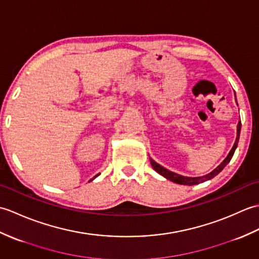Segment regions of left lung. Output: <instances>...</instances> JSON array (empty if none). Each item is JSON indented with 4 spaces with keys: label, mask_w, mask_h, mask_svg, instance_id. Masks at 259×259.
Here are the masks:
<instances>
[{
    "label": "left lung",
    "mask_w": 259,
    "mask_h": 259,
    "mask_svg": "<svg viewBox=\"0 0 259 259\" xmlns=\"http://www.w3.org/2000/svg\"><path fill=\"white\" fill-rule=\"evenodd\" d=\"M240 126H241V122L239 121L238 125H237V138H236L235 141V145L233 147V149L230 150V152L228 153L227 158L225 159V160L219 164V166L212 170L210 174H208L206 176H202V177H184V176H180L178 174H175L172 171H169L166 168H163L160 164H158L156 161H153L152 159L150 158V162H151V166L153 167V169L156 170L158 174H160L161 176H163L164 178H167L168 180H171L176 184H179V185H186V186H192V185H198L200 183H203V181H207V180H210L212 179L214 176H217L219 172L222 171V170L227 166V163L232 160V158L234 156V152L236 150V148H237L238 145V140H239V135H240Z\"/></svg>",
    "instance_id": "1"
}]
</instances>
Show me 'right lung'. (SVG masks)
<instances>
[{
    "label": "right lung",
    "mask_w": 259,
    "mask_h": 259,
    "mask_svg": "<svg viewBox=\"0 0 259 259\" xmlns=\"http://www.w3.org/2000/svg\"><path fill=\"white\" fill-rule=\"evenodd\" d=\"M97 176H98V175H97ZM97 176H96V177H97ZM96 177H95V178H96Z\"/></svg>",
    "instance_id": "1"
}]
</instances>
